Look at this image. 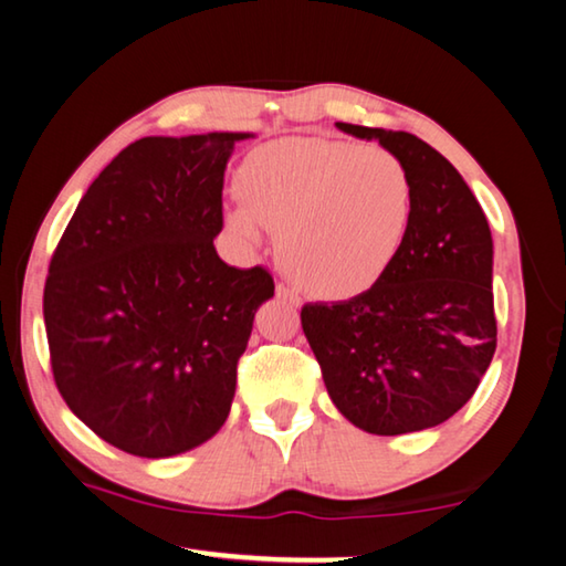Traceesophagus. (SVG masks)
I'll use <instances>...</instances> for the list:
<instances>
[{
  "label": "esophagus",
  "instance_id": "esophagus-1",
  "mask_svg": "<svg viewBox=\"0 0 566 566\" xmlns=\"http://www.w3.org/2000/svg\"><path fill=\"white\" fill-rule=\"evenodd\" d=\"M276 296H280V300L284 304H290V306H300L302 304V296L296 294L290 284H276Z\"/></svg>",
  "mask_w": 566,
  "mask_h": 566
}]
</instances>
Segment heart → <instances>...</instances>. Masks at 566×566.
Segmentation results:
<instances>
[{
  "instance_id": "heart-1",
  "label": "heart",
  "mask_w": 566,
  "mask_h": 566,
  "mask_svg": "<svg viewBox=\"0 0 566 566\" xmlns=\"http://www.w3.org/2000/svg\"><path fill=\"white\" fill-rule=\"evenodd\" d=\"M244 202L227 227L254 242L280 232L284 270L312 294L349 300L381 282L407 244L415 189L409 169L381 147L344 139H282L239 171Z\"/></svg>"
}]
</instances>
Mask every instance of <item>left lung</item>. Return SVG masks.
Listing matches in <instances>:
<instances>
[{
  "label": "left lung",
  "instance_id": "1",
  "mask_svg": "<svg viewBox=\"0 0 566 566\" xmlns=\"http://www.w3.org/2000/svg\"><path fill=\"white\" fill-rule=\"evenodd\" d=\"M377 139L409 169L415 214L407 244L371 290L302 306V329L329 397L354 427L395 437L462 409L496 349L492 232L472 189L409 132L337 122Z\"/></svg>",
  "mask_w": 566,
  "mask_h": 566
}]
</instances>
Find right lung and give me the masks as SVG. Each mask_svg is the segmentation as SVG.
Returning a JSON list of instances; mask_svg holds the SVG:
<instances>
[{
  "label": "right lung",
  "instance_id": "right-lung-1",
  "mask_svg": "<svg viewBox=\"0 0 566 566\" xmlns=\"http://www.w3.org/2000/svg\"><path fill=\"white\" fill-rule=\"evenodd\" d=\"M249 132L145 137L92 181L44 284L52 375L104 442L147 459L212 439L229 417L264 266L219 260L224 169Z\"/></svg>",
  "mask_w": 566,
  "mask_h": 566
}]
</instances>
